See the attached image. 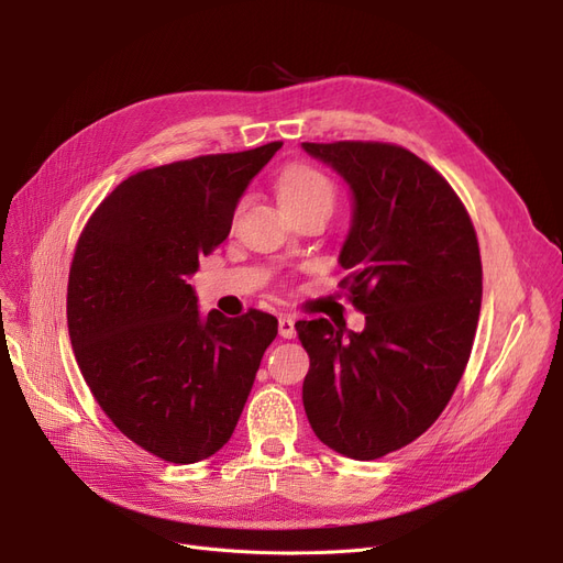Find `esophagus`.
Masks as SVG:
<instances>
[{
  "mask_svg": "<svg viewBox=\"0 0 563 563\" xmlns=\"http://www.w3.org/2000/svg\"><path fill=\"white\" fill-rule=\"evenodd\" d=\"M279 335L282 338H294L296 335V319L291 314L279 317Z\"/></svg>",
  "mask_w": 563,
  "mask_h": 563,
  "instance_id": "esophagus-1",
  "label": "esophagus"
}]
</instances>
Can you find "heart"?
I'll return each instance as SVG.
<instances>
[{"label":"heart","mask_w":563,"mask_h":563,"mask_svg":"<svg viewBox=\"0 0 563 563\" xmlns=\"http://www.w3.org/2000/svg\"><path fill=\"white\" fill-rule=\"evenodd\" d=\"M279 201L284 209L305 207V203L327 201L333 203V185L321 172L312 166H294L279 178L277 185Z\"/></svg>","instance_id":"heart-1"}]
</instances>
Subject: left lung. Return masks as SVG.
<instances>
[{"instance_id": "left-lung-1", "label": "left lung", "mask_w": 563, "mask_h": 563, "mask_svg": "<svg viewBox=\"0 0 563 563\" xmlns=\"http://www.w3.org/2000/svg\"><path fill=\"white\" fill-rule=\"evenodd\" d=\"M352 195L340 286L364 331L298 321L310 354L302 406L321 444L376 460L444 411L482 310V258L463 201L430 164L389 143H302Z\"/></svg>"}]
</instances>
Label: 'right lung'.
<instances>
[{
    "instance_id": "right-lung-1",
    "label": "right lung",
    "mask_w": 563,
    "mask_h": 563,
    "mask_svg": "<svg viewBox=\"0 0 563 563\" xmlns=\"http://www.w3.org/2000/svg\"><path fill=\"white\" fill-rule=\"evenodd\" d=\"M282 143L174 162L119 183L84 228L67 282V331L98 406L176 465L223 449L277 319L199 312L187 284L230 234L249 183Z\"/></svg>"
}]
</instances>
